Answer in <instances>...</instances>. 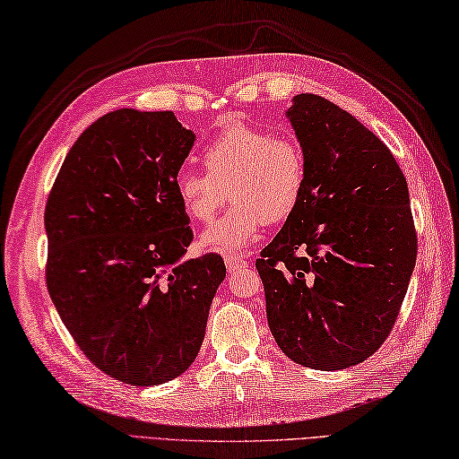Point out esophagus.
Wrapping results in <instances>:
<instances>
[{
  "instance_id": "esophagus-1",
  "label": "esophagus",
  "mask_w": 459,
  "mask_h": 459,
  "mask_svg": "<svg viewBox=\"0 0 459 459\" xmlns=\"http://www.w3.org/2000/svg\"><path fill=\"white\" fill-rule=\"evenodd\" d=\"M226 268L230 273H239V271H245V268L249 266V263L243 259V256H226Z\"/></svg>"
}]
</instances>
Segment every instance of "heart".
<instances>
[{
    "mask_svg": "<svg viewBox=\"0 0 459 459\" xmlns=\"http://www.w3.org/2000/svg\"><path fill=\"white\" fill-rule=\"evenodd\" d=\"M206 173L181 169L175 193L185 214L210 221L231 198L230 210L200 233V247L239 255L266 223L292 216L306 188L304 152L292 140L276 138L259 126L231 125L212 138L203 152Z\"/></svg>",
    "mask_w": 459,
    "mask_h": 459,
    "instance_id": "heart-1",
    "label": "heart"
}]
</instances>
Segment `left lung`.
<instances>
[{
    "instance_id": "obj_1",
    "label": "left lung",
    "mask_w": 459,
    "mask_h": 459,
    "mask_svg": "<svg viewBox=\"0 0 459 459\" xmlns=\"http://www.w3.org/2000/svg\"><path fill=\"white\" fill-rule=\"evenodd\" d=\"M306 160L292 216L256 261L273 337L290 360L344 370L394 329L417 261L409 188L351 113L301 93L286 110Z\"/></svg>"
}]
</instances>
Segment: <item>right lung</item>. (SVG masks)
Instances as JSON below:
<instances>
[{
  "label": "right lung",
  "instance_id": "1",
  "mask_svg": "<svg viewBox=\"0 0 459 459\" xmlns=\"http://www.w3.org/2000/svg\"><path fill=\"white\" fill-rule=\"evenodd\" d=\"M195 140L171 110H113L75 140L44 212L56 311L87 359L130 385L188 370L226 278L220 255L185 256L175 177Z\"/></svg>",
  "mask_w": 459,
  "mask_h": 459
}]
</instances>
